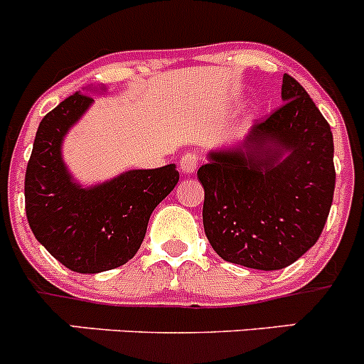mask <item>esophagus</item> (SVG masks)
<instances>
[{
  "instance_id": "34e87169",
  "label": "esophagus",
  "mask_w": 364,
  "mask_h": 364,
  "mask_svg": "<svg viewBox=\"0 0 364 364\" xmlns=\"http://www.w3.org/2000/svg\"><path fill=\"white\" fill-rule=\"evenodd\" d=\"M200 154L196 151H189V154H184L180 157V171L184 173V175H193V173L198 169L200 166Z\"/></svg>"
}]
</instances>
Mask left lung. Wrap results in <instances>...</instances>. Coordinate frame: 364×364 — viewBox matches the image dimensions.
<instances>
[{
  "label": "left lung",
  "mask_w": 364,
  "mask_h": 364,
  "mask_svg": "<svg viewBox=\"0 0 364 364\" xmlns=\"http://www.w3.org/2000/svg\"><path fill=\"white\" fill-rule=\"evenodd\" d=\"M282 102L237 150L213 151L198 169L210 247L225 261L264 272L293 264L316 243L336 184L327 119L289 75ZM284 151L289 157L280 159Z\"/></svg>",
  "instance_id": "left-lung-1"
}]
</instances>
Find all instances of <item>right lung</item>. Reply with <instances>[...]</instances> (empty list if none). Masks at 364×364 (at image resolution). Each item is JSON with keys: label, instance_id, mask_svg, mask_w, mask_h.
Returning a JSON list of instances; mask_svg holds the SVG:
<instances>
[{"label": "right lung", "instance_id": "1", "mask_svg": "<svg viewBox=\"0 0 364 364\" xmlns=\"http://www.w3.org/2000/svg\"><path fill=\"white\" fill-rule=\"evenodd\" d=\"M92 103L75 92L41 121L24 175V207L41 245L65 268L100 273L139 250L155 207L178 182L175 164L134 169L107 184L82 189L60 159L62 137Z\"/></svg>", "mask_w": 364, "mask_h": 364}]
</instances>
